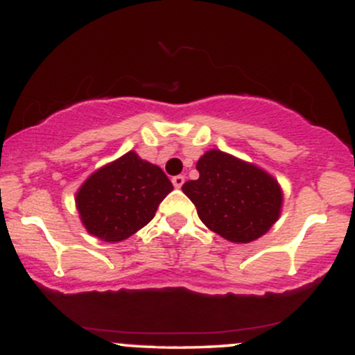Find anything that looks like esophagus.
Here are the masks:
<instances>
[{
	"instance_id": "obj_1",
	"label": "esophagus",
	"mask_w": 355,
	"mask_h": 355,
	"mask_svg": "<svg viewBox=\"0 0 355 355\" xmlns=\"http://www.w3.org/2000/svg\"><path fill=\"white\" fill-rule=\"evenodd\" d=\"M183 182H185V177L183 175H177V177L172 178V183L175 189H180V187L183 185Z\"/></svg>"
}]
</instances>
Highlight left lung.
I'll return each instance as SVG.
<instances>
[{"label": "left lung", "mask_w": 355, "mask_h": 355, "mask_svg": "<svg viewBox=\"0 0 355 355\" xmlns=\"http://www.w3.org/2000/svg\"><path fill=\"white\" fill-rule=\"evenodd\" d=\"M198 180L182 190L197 207L211 232L235 243H248L267 234L282 209V190L272 175L220 150L197 162Z\"/></svg>", "instance_id": "left-lung-1"}]
</instances>
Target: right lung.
<instances>
[{"instance_id": "obj_1", "label": "right lung", "mask_w": 355, "mask_h": 355, "mask_svg": "<svg viewBox=\"0 0 355 355\" xmlns=\"http://www.w3.org/2000/svg\"><path fill=\"white\" fill-rule=\"evenodd\" d=\"M172 190L160 166L128 152L89 175L76 193V209L88 234L121 242L155 217Z\"/></svg>"}]
</instances>
